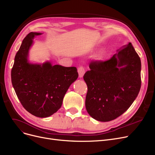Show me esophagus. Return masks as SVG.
Returning a JSON list of instances; mask_svg holds the SVG:
<instances>
[{
  "mask_svg": "<svg viewBox=\"0 0 155 155\" xmlns=\"http://www.w3.org/2000/svg\"><path fill=\"white\" fill-rule=\"evenodd\" d=\"M85 72V68L84 66H81L78 67V73L80 78L83 77V76L84 75Z\"/></svg>",
  "mask_w": 155,
  "mask_h": 155,
  "instance_id": "esophagus-1",
  "label": "esophagus"
}]
</instances>
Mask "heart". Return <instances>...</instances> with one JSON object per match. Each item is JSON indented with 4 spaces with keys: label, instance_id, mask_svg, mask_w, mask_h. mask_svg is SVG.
I'll use <instances>...</instances> for the list:
<instances>
[{
    "label": "heart",
    "instance_id": "b5f03b06",
    "mask_svg": "<svg viewBox=\"0 0 155 155\" xmlns=\"http://www.w3.org/2000/svg\"><path fill=\"white\" fill-rule=\"evenodd\" d=\"M104 56V53L103 52H101V53L100 54H99V57L100 58H101V57H103Z\"/></svg>",
    "mask_w": 155,
    "mask_h": 155
}]
</instances>
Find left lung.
I'll list each match as a JSON object with an SVG mask.
<instances>
[{
  "mask_svg": "<svg viewBox=\"0 0 155 155\" xmlns=\"http://www.w3.org/2000/svg\"><path fill=\"white\" fill-rule=\"evenodd\" d=\"M84 79L87 85L86 110L93 118L109 122L125 112L137 97L141 85V62L132 44L111 59L92 61Z\"/></svg>",
  "mask_w": 155,
  "mask_h": 155,
  "instance_id": "1",
  "label": "left lung"
}]
</instances>
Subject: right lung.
Returning <instances> with one entry per match:
<instances>
[{
  "instance_id": "add662e5",
  "label": "right lung",
  "mask_w": 155,
  "mask_h": 155,
  "mask_svg": "<svg viewBox=\"0 0 155 155\" xmlns=\"http://www.w3.org/2000/svg\"><path fill=\"white\" fill-rule=\"evenodd\" d=\"M41 33L30 32L23 39L11 70V82L24 108L40 118L48 117L61 107L66 92L78 77L76 67L50 62L31 64L28 60L33 39Z\"/></svg>"
}]
</instances>
